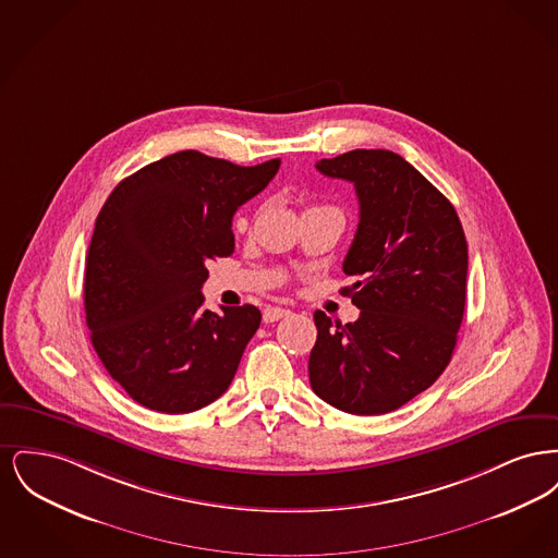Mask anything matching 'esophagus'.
I'll return each instance as SVG.
<instances>
[{"instance_id":"esophagus-1","label":"esophagus","mask_w":558,"mask_h":558,"mask_svg":"<svg viewBox=\"0 0 558 558\" xmlns=\"http://www.w3.org/2000/svg\"><path fill=\"white\" fill-rule=\"evenodd\" d=\"M289 314H291V312L284 310V307H266V310H264V322L271 324V322H278V319L284 318V316H289Z\"/></svg>"}]
</instances>
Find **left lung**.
<instances>
[{"instance_id": "left-lung-1", "label": "left lung", "mask_w": 558, "mask_h": 558, "mask_svg": "<svg viewBox=\"0 0 558 558\" xmlns=\"http://www.w3.org/2000/svg\"><path fill=\"white\" fill-rule=\"evenodd\" d=\"M347 180L360 223L343 289L360 310L349 324L314 314L310 383L326 403L387 414L428 389L450 364L466 301L469 246L450 201L391 150H351L316 165Z\"/></svg>"}]
</instances>
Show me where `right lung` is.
I'll list each match as a JSON object with an SVG mask.
<instances>
[{"label":"right lung","mask_w":558,"mask_h":558,"mask_svg":"<svg viewBox=\"0 0 558 558\" xmlns=\"http://www.w3.org/2000/svg\"><path fill=\"white\" fill-rule=\"evenodd\" d=\"M255 167L182 150L110 192L87 251L83 305L108 374L148 410L187 414L221 398L262 324L255 305L203 307L207 262L234 253L232 217L271 182Z\"/></svg>","instance_id":"add662e5"}]
</instances>
